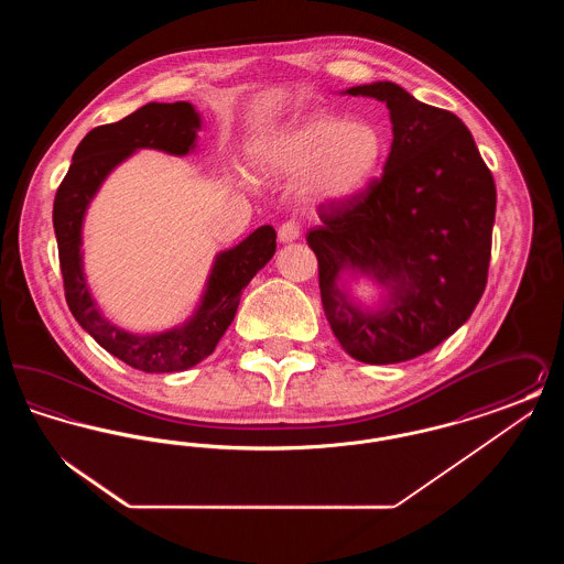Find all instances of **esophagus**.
<instances>
[{"mask_svg":"<svg viewBox=\"0 0 564 564\" xmlns=\"http://www.w3.org/2000/svg\"><path fill=\"white\" fill-rule=\"evenodd\" d=\"M300 232H302V228H300V224L294 221V219H290V221H285V224H281V228H279V241L281 242H292L295 239H300Z\"/></svg>","mask_w":564,"mask_h":564,"instance_id":"1","label":"esophagus"}]
</instances>
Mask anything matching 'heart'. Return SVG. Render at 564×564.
<instances>
[{
    "label": "heart",
    "instance_id": "b5f03b06",
    "mask_svg": "<svg viewBox=\"0 0 564 564\" xmlns=\"http://www.w3.org/2000/svg\"><path fill=\"white\" fill-rule=\"evenodd\" d=\"M384 150V137L375 124L315 111L262 139L253 156L269 175H304V192L329 203L366 188Z\"/></svg>",
    "mask_w": 564,
    "mask_h": 564
}]
</instances>
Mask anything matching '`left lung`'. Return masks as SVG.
<instances>
[{
	"label": "left lung",
	"instance_id": "obj_1",
	"mask_svg": "<svg viewBox=\"0 0 564 564\" xmlns=\"http://www.w3.org/2000/svg\"><path fill=\"white\" fill-rule=\"evenodd\" d=\"M347 95L387 104L391 152L368 188L319 207L323 224L306 241L340 347L364 364H400L453 336L480 302L497 189L453 111L421 104L393 82L352 86ZM345 268L389 286L388 304L378 312L352 305L337 288Z\"/></svg>",
	"mask_w": 564,
	"mask_h": 564
}]
</instances>
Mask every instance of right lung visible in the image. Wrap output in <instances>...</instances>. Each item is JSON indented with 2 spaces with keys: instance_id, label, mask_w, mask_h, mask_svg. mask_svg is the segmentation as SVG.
<instances>
[{
  "instance_id": "right-lung-1",
  "label": "right lung",
  "mask_w": 564,
  "mask_h": 564,
  "mask_svg": "<svg viewBox=\"0 0 564 564\" xmlns=\"http://www.w3.org/2000/svg\"><path fill=\"white\" fill-rule=\"evenodd\" d=\"M200 118L186 101L148 104L120 122L93 129L74 152L54 196L53 224L65 300L76 322L113 357L150 375L182 372L214 352L235 319L242 290L274 256L276 232L260 226L215 260L207 292L194 317L171 332L137 336L109 323L97 308L82 272V219L109 171L139 148L184 156L194 148Z\"/></svg>"
}]
</instances>
